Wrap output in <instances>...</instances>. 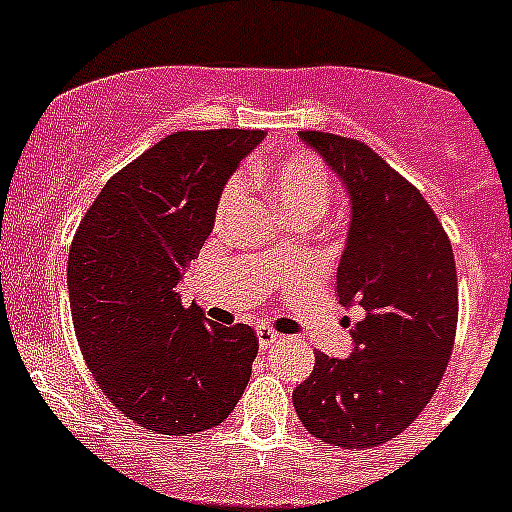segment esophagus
Returning a JSON list of instances; mask_svg holds the SVG:
<instances>
[{
  "label": "esophagus",
  "instance_id": "1",
  "mask_svg": "<svg viewBox=\"0 0 512 512\" xmlns=\"http://www.w3.org/2000/svg\"><path fill=\"white\" fill-rule=\"evenodd\" d=\"M257 341H260L262 348H270L272 343L280 341V333L272 331V328H267V326H260L257 328Z\"/></svg>",
  "mask_w": 512,
  "mask_h": 512
}]
</instances>
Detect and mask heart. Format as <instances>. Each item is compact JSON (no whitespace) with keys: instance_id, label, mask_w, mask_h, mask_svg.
<instances>
[{"instance_id":"heart-1","label":"heart","mask_w":512,"mask_h":512,"mask_svg":"<svg viewBox=\"0 0 512 512\" xmlns=\"http://www.w3.org/2000/svg\"><path fill=\"white\" fill-rule=\"evenodd\" d=\"M252 179L270 191L275 202L293 222L298 219H321L331 209L333 181L326 164L313 154H293L280 159L270 169H255ZM242 197L240 179H232L219 194L217 222L227 217Z\"/></svg>"}]
</instances>
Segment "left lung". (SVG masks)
<instances>
[{"label":"left lung","mask_w":512,"mask_h":512,"mask_svg":"<svg viewBox=\"0 0 512 512\" xmlns=\"http://www.w3.org/2000/svg\"><path fill=\"white\" fill-rule=\"evenodd\" d=\"M351 194V229L336 275L351 326L353 356L315 353L313 374L293 404L313 437L371 450L401 434L429 404L457 333L452 242L417 186L356 138L300 131Z\"/></svg>","instance_id":"left-lung-1"}]
</instances>
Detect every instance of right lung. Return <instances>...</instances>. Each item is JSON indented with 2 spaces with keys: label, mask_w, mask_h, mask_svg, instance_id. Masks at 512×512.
Masks as SVG:
<instances>
[{
  "label": "right lung",
  "mask_w": 512,
  "mask_h": 512,
  "mask_svg": "<svg viewBox=\"0 0 512 512\" xmlns=\"http://www.w3.org/2000/svg\"><path fill=\"white\" fill-rule=\"evenodd\" d=\"M262 131H176L108 179L68 255L75 336L95 384L154 434L229 417L257 356L247 323L219 326L176 285L214 227L219 194Z\"/></svg>",
  "instance_id": "obj_1"
}]
</instances>
